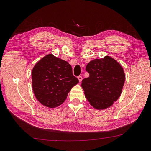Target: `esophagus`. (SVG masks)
Listing matches in <instances>:
<instances>
[{"label":"esophagus","instance_id":"34e87169","mask_svg":"<svg viewBox=\"0 0 151 151\" xmlns=\"http://www.w3.org/2000/svg\"><path fill=\"white\" fill-rule=\"evenodd\" d=\"M77 78H78L80 83L82 81V80H83V77H82V76H78V77H77Z\"/></svg>","mask_w":151,"mask_h":151}]
</instances>
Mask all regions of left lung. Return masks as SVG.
<instances>
[{
	"label": "left lung",
	"mask_w": 151,
	"mask_h": 151,
	"mask_svg": "<svg viewBox=\"0 0 151 151\" xmlns=\"http://www.w3.org/2000/svg\"><path fill=\"white\" fill-rule=\"evenodd\" d=\"M89 77L82 81L86 98L98 110L106 109L117 101L122 92L125 74L122 65L110 56L96 58L86 67Z\"/></svg>",
	"instance_id": "1"
}]
</instances>
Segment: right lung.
Segmentation results:
<instances>
[{"mask_svg": "<svg viewBox=\"0 0 151 151\" xmlns=\"http://www.w3.org/2000/svg\"><path fill=\"white\" fill-rule=\"evenodd\" d=\"M31 76L35 97L50 108L62 104L72 87L79 83L69 63L53 54L47 55L36 63Z\"/></svg>", "mask_w": 151, "mask_h": 151, "instance_id": "add662e5", "label": "right lung"}]
</instances>
